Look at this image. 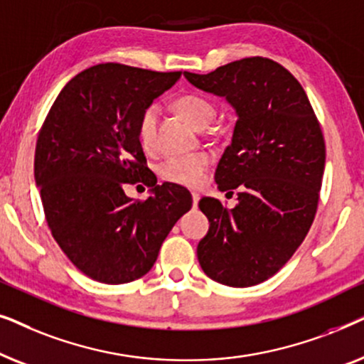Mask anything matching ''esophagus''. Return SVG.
<instances>
[{"mask_svg":"<svg viewBox=\"0 0 364 364\" xmlns=\"http://www.w3.org/2000/svg\"><path fill=\"white\" fill-rule=\"evenodd\" d=\"M192 200H193V207L198 205V200H200V196L197 192H192Z\"/></svg>","mask_w":364,"mask_h":364,"instance_id":"34e87169","label":"esophagus"}]
</instances>
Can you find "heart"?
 Returning a JSON list of instances; mask_svg holds the SVG:
<instances>
[{
  "mask_svg": "<svg viewBox=\"0 0 364 364\" xmlns=\"http://www.w3.org/2000/svg\"><path fill=\"white\" fill-rule=\"evenodd\" d=\"M176 111L187 119L193 127L205 129L215 117V106L210 99L200 94H183L173 102ZM159 107L156 104L144 109L137 124V139L144 149H154L157 141ZM208 166L210 156L205 152L188 154V156H172L161 164L159 172L168 182L186 187L200 186Z\"/></svg>",
  "mask_w": 364,
  "mask_h": 364,
  "instance_id": "obj_1",
  "label": "heart"
}]
</instances>
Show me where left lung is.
<instances>
[{"label":"left lung","mask_w":364,"mask_h":364,"mask_svg":"<svg viewBox=\"0 0 364 364\" xmlns=\"http://www.w3.org/2000/svg\"><path fill=\"white\" fill-rule=\"evenodd\" d=\"M183 76L225 97L238 116L215 171L218 191L238 188V203L198 202L210 222L198 263L222 285H258L290 260L315 220L326 157L320 122L296 77L268 58Z\"/></svg>","instance_id":"8db88e82"}]
</instances>
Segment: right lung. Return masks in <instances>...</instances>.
Returning a JSON list of instances; mask_svg holds the SVG:
<instances>
[{
    "mask_svg": "<svg viewBox=\"0 0 364 364\" xmlns=\"http://www.w3.org/2000/svg\"><path fill=\"white\" fill-rule=\"evenodd\" d=\"M178 77L181 71L97 64L63 87L38 134L34 178L48 227L92 280L119 285L146 275L168 232L191 210L187 188L157 186L137 139L144 109ZM137 181L153 187L146 201L123 193Z\"/></svg>",
    "mask_w": 364,
    "mask_h": 364,
    "instance_id": "1",
    "label": "right lung"
}]
</instances>
